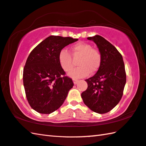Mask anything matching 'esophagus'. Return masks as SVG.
<instances>
[{
  "label": "esophagus",
  "instance_id": "1",
  "mask_svg": "<svg viewBox=\"0 0 146 146\" xmlns=\"http://www.w3.org/2000/svg\"><path fill=\"white\" fill-rule=\"evenodd\" d=\"M77 82H78V80H77V79H73V82H74V84H75V85L77 84Z\"/></svg>",
  "mask_w": 146,
  "mask_h": 146
}]
</instances>
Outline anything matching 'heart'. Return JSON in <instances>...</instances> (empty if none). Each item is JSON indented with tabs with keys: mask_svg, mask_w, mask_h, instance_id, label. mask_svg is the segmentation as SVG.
<instances>
[{
	"mask_svg": "<svg viewBox=\"0 0 146 146\" xmlns=\"http://www.w3.org/2000/svg\"><path fill=\"white\" fill-rule=\"evenodd\" d=\"M74 56H81L77 62L78 67L68 74L73 79L85 77L88 74H93L99 69L102 63V55L90 44L79 42L71 48ZM58 61L62 69L65 72H69L72 69L74 63L71 55L65 50H62L58 54Z\"/></svg>",
	"mask_w": 146,
	"mask_h": 146,
	"instance_id": "1",
	"label": "heart"
}]
</instances>
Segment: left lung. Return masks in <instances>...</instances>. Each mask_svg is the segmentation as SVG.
<instances>
[{"instance_id":"1","label":"left lung","mask_w":146,"mask_h":146,"mask_svg":"<svg viewBox=\"0 0 146 146\" xmlns=\"http://www.w3.org/2000/svg\"><path fill=\"white\" fill-rule=\"evenodd\" d=\"M96 43L102 55V63L94 76L86 79L88 88L81 97L85 105L98 113L110 111L123 95L126 73L123 57L117 49L100 35L88 37Z\"/></svg>"}]
</instances>
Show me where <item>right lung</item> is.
Listing matches in <instances>:
<instances>
[{
	"instance_id": "obj_1",
	"label": "right lung",
	"mask_w": 146,
	"mask_h": 146,
	"mask_svg": "<svg viewBox=\"0 0 146 146\" xmlns=\"http://www.w3.org/2000/svg\"><path fill=\"white\" fill-rule=\"evenodd\" d=\"M78 39L50 36L32 50L23 70V84L28 102L40 113L50 114L58 109L73 87L72 80L65 75L58 54Z\"/></svg>"
}]
</instances>
